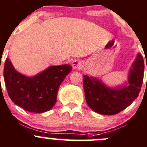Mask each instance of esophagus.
Segmentation results:
<instances>
[{"label": "esophagus", "mask_w": 147, "mask_h": 147, "mask_svg": "<svg viewBox=\"0 0 147 147\" xmlns=\"http://www.w3.org/2000/svg\"><path fill=\"white\" fill-rule=\"evenodd\" d=\"M72 66H73L74 69H80L82 67V63L78 60H74L72 62Z\"/></svg>", "instance_id": "obj_1"}]
</instances>
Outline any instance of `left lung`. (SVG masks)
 <instances>
[{
    "label": "left lung",
    "mask_w": 147,
    "mask_h": 147,
    "mask_svg": "<svg viewBox=\"0 0 147 147\" xmlns=\"http://www.w3.org/2000/svg\"><path fill=\"white\" fill-rule=\"evenodd\" d=\"M147 69V65H146ZM144 63L140 54L130 69L128 85L111 88L93 77L84 76V88L88 106L105 115L119 113L137 98L143 83Z\"/></svg>",
    "instance_id": "8db88e82"
}]
</instances>
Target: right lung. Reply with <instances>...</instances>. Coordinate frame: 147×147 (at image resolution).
Segmentation results:
<instances>
[{
	"instance_id": "obj_1",
	"label": "right lung",
	"mask_w": 147,
	"mask_h": 147,
	"mask_svg": "<svg viewBox=\"0 0 147 147\" xmlns=\"http://www.w3.org/2000/svg\"><path fill=\"white\" fill-rule=\"evenodd\" d=\"M71 70L69 64L52 66L37 76L28 77L18 72L6 59L3 75L12 101L27 111L42 113L55 105L59 86Z\"/></svg>"
}]
</instances>
